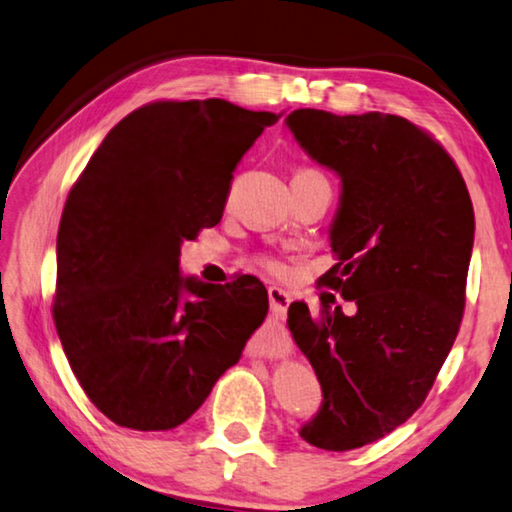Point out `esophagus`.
Instances as JSON below:
<instances>
[{
	"mask_svg": "<svg viewBox=\"0 0 512 512\" xmlns=\"http://www.w3.org/2000/svg\"><path fill=\"white\" fill-rule=\"evenodd\" d=\"M267 297H270V308H272L274 321L276 324H283L285 317H288V308H290L292 297L283 288H276V285H272V288L267 290Z\"/></svg>",
	"mask_w": 512,
	"mask_h": 512,
	"instance_id": "34e87169",
	"label": "esophagus"
}]
</instances>
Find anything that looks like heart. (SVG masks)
<instances>
[{
    "label": "heart",
    "instance_id": "b5f03b06",
    "mask_svg": "<svg viewBox=\"0 0 512 512\" xmlns=\"http://www.w3.org/2000/svg\"><path fill=\"white\" fill-rule=\"evenodd\" d=\"M299 173H315V170H299ZM254 263L261 267V270L270 272V274H283L285 272V263L281 261V258H276L274 254H258V256H254Z\"/></svg>",
    "mask_w": 512,
    "mask_h": 512
}]
</instances>
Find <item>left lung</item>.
I'll return each mask as SVG.
<instances>
[{"label":"left lung","instance_id":"8db88e82","mask_svg":"<svg viewBox=\"0 0 512 512\" xmlns=\"http://www.w3.org/2000/svg\"><path fill=\"white\" fill-rule=\"evenodd\" d=\"M299 146L342 177L330 229L337 263L319 283L355 303L303 301L288 326L324 402L301 438L346 452L391 434L423 405L459 335L474 242L468 186L427 130L396 114L294 110Z\"/></svg>","mask_w":512,"mask_h":512}]
</instances>
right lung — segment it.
I'll return each mask as SVG.
<instances>
[{
	"instance_id": "1",
	"label": "right lung",
	"mask_w": 512,
	"mask_h": 512,
	"mask_svg": "<svg viewBox=\"0 0 512 512\" xmlns=\"http://www.w3.org/2000/svg\"><path fill=\"white\" fill-rule=\"evenodd\" d=\"M281 114L222 98L155 101L107 132L60 218L53 321L71 371L112 423L191 418L267 315L254 276L179 274V247L220 222L233 170Z\"/></svg>"
}]
</instances>
